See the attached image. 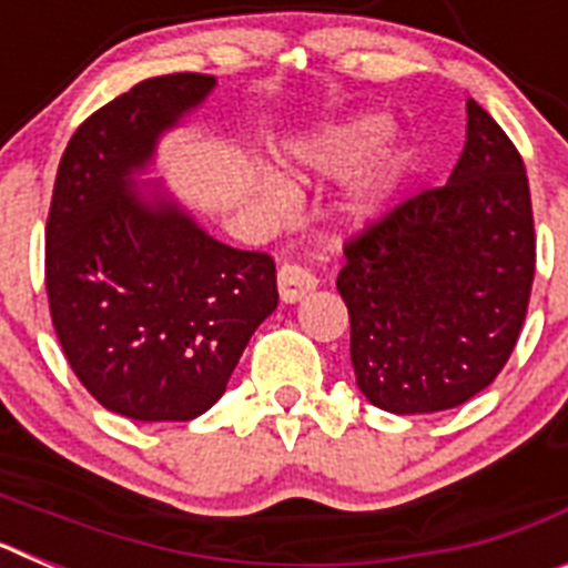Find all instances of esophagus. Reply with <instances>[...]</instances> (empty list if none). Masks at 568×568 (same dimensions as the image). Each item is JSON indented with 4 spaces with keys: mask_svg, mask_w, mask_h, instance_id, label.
<instances>
[{
    "mask_svg": "<svg viewBox=\"0 0 568 568\" xmlns=\"http://www.w3.org/2000/svg\"><path fill=\"white\" fill-rule=\"evenodd\" d=\"M315 287H318V278L313 270L301 267V264H281L278 267V295L284 304H298Z\"/></svg>",
    "mask_w": 568,
    "mask_h": 568,
    "instance_id": "1",
    "label": "esophagus"
}]
</instances>
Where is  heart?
<instances>
[{
	"instance_id": "b5f03b06",
	"label": "heart",
	"mask_w": 568,
	"mask_h": 568,
	"mask_svg": "<svg viewBox=\"0 0 568 568\" xmlns=\"http://www.w3.org/2000/svg\"><path fill=\"white\" fill-rule=\"evenodd\" d=\"M393 133V119L386 113H358L341 122L324 124L313 133L301 135L287 150V173L295 179H313V175H344L366 162ZM386 179L381 173L361 184L346 204V215L355 222L373 219L386 199ZM258 202L267 207H281L290 202V190L273 173H258L255 179Z\"/></svg>"
}]
</instances>
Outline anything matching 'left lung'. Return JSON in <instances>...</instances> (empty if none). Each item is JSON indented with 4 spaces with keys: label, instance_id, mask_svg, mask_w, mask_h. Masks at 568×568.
Listing matches in <instances>:
<instances>
[{
    "label": "left lung",
    "instance_id": "8db88e82",
    "mask_svg": "<svg viewBox=\"0 0 568 568\" xmlns=\"http://www.w3.org/2000/svg\"><path fill=\"white\" fill-rule=\"evenodd\" d=\"M338 273L355 384L393 415L444 413L498 378L518 344L535 278L524 159L466 102L449 182L349 241Z\"/></svg>",
    "mask_w": 568,
    "mask_h": 568
}]
</instances>
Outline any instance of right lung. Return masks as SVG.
Masks as SVG:
<instances>
[{"label":"right lung","mask_w":568,"mask_h":568,"mask_svg":"<svg viewBox=\"0 0 568 568\" xmlns=\"http://www.w3.org/2000/svg\"><path fill=\"white\" fill-rule=\"evenodd\" d=\"M213 88L204 73L139 82L90 115L59 162L44 235L50 315L84 389L124 418L207 413L278 307L273 258L213 239L153 175L159 142Z\"/></svg>","instance_id":"add662e5"}]
</instances>
